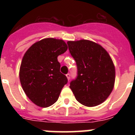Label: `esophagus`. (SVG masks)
Masks as SVG:
<instances>
[{
	"label": "esophagus",
	"instance_id": "34e87169",
	"mask_svg": "<svg viewBox=\"0 0 135 135\" xmlns=\"http://www.w3.org/2000/svg\"><path fill=\"white\" fill-rule=\"evenodd\" d=\"M66 77H67V78H68V80H70V74H66Z\"/></svg>",
	"mask_w": 135,
	"mask_h": 135
}]
</instances>
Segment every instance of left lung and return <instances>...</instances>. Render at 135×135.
Returning a JSON list of instances; mask_svg holds the SVG:
<instances>
[{
    "instance_id": "8db88e82",
    "label": "left lung",
    "mask_w": 135,
    "mask_h": 135,
    "mask_svg": "<svg viewBox=\"0 0 135 135\" xmlns=\"http://www.w3.org/2000/svg\"><path fill=\"white\" fill-rule=\"evenodd\" d=\"M70 53L78 68V76L70 82L75 98L86 107L104 102L115 83V66L103 46L89 40L68 42Z\"/></svg>"
}]
</instances>
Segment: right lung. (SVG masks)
Returning <instances> with one entry per match:
<instances>
[{"label":"right lung","instance_id":"1","mask_svg":"<svg viewBox=\"0 0 135 135\" xmlns=\"http://www.w3.org/2000/svg\"><path fill=\"white\" fill-rule=\"evenodd\" d=\"M67 50L63 40L47 38L33 44L25 53L20 68V82L27 97L36 105L47 108L54 104L67 84L57 60Z\"/></svg>","mask_w":135,"mask_h":135}]
</instances>
